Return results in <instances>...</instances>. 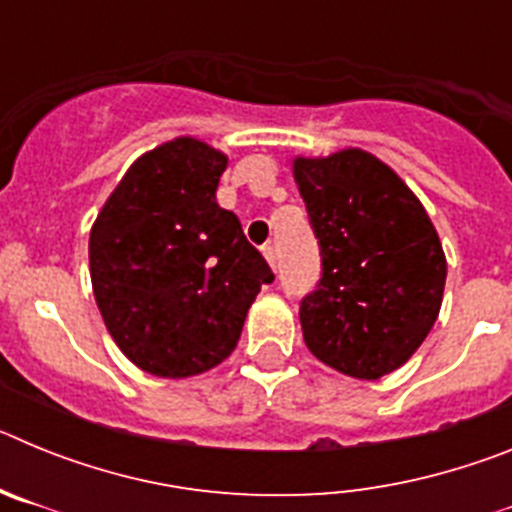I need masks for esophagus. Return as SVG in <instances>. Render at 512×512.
Segmentation results:
<instances>
[{"label": "esophagus", "mask_w": 512, "mask_h": 512, "mask_svg": "<svg viewBox=\"0 0 512 512\" xmlns=\"http://www.w3.org/2000/svg\"><path fill=\"white\" fill-rule=\"evenodd\" d=\"M264 256H266V261H269L271 266H277V246H271V243H266V246H264Z\"/></svg>", "instance_id": "obj_1"}]
</instances>
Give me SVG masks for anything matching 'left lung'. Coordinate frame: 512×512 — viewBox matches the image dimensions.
<instances>
[{"mask_svg": "<svg viewBox=\"0 0 512 512\" xmlns=\"http://www.w3.org/2000/svg\"><path fill=\"white\" fill-rule=\"evenodd\" d=\"M295 179L323 269L300 302L307 348L348 377L395 372L441 310L446 256L431 217L390 166L359 148L297 158Z\"/></svg>", "mask_w": 512, "mask_h": 512, "instance_id": "8db88e82", "label": "left lung"}]
</instances>
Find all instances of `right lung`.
I'll list each match as a JSON object with an SVG mask.
<instances>
[{
	"label": "right lung",
	"mask_w": 512,
	"mask_h": 512,
	"mask_svg": "<svg viewBox=\"0 0 512 512\" xmlns=\"http://www.w3.org/2000/svg\"><path fill=\"white\" fill-rule=\"evenodd\" d=\"M225 166L202 140L153 148L122 176L89 235L104 325L156 377H194L228 359L261 284L274 282L241 220L217 205Z\"/></svg>",
	"instance_id": "add662e5"
}]
</instances>
